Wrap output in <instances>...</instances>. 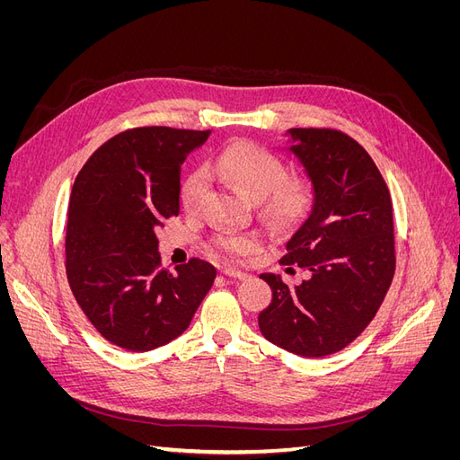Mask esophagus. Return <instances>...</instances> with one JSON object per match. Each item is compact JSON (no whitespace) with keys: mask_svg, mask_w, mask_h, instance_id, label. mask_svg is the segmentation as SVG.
Here are the masks:
<instances>
[{"mask_svg":"<svg viewBox=\"0 0 460 460\" xmlns=\"http://www.w3.org/2000/svg\"><path fill=\"white\" fill-rule=\"evenodd\" d=\"M222 274L232 278V280H247L249 274L247 272H242V270H235V269H225L222 270Z\"/></svg>","mask_w":460,"mask_h":460,"instance_id":"obj_1","label":"esophagus"}]
</instances>
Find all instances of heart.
I'll return each mask as SVG.
<instances>
[{
    "mask_svg": "<svg viewBox=\"0 0 460 460\" xmlns=\"http://www.w3.org/2000/svg\"><path fill=\"white\" fill-rule=\"evenodd\" d=\"M215 169L249 199H264L262 213L276 226H286L299 220L311 205L307 184L301 180H286L284 163L259 146H228L215 159ZM203 190L205 176L201 172H193L184 180L180 199L188 211L198 208ZM213 245L218 255L235 259L252 252L255 240L247 234H222Z\"/></svg>",
    "mask_w": 460,
    "mask_h": 460,
    "instance_id": "1",
    "label": "heart"
}]
</instances>
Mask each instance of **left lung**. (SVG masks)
Returning <instances> with one entry per match:
<instances>
[{"label": "left lung", "instance_id": "8db88e82", "mask_svg": "<svg viewBox=\"0 0 460 460\" xmlns=\"http://www.w3.org/2000/svg\"><path fill=\"white\" fill-rule=\"evenodd\" d=\"M286 137V149L309 180L313 203L280 262L297 264L309 276L289 288L280 274H261L272 301L259 313V330L289 353L326 357L368 326L392 284V198L353 137L326 128H289Z\"/></svg>", "mask_w": 460, "mask_h": 460}]
</instances>
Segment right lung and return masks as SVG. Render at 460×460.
Instances as JSON below:
<instances>
[{
    "instance_id": "right-lung-1",
    "label": "right lung",
    "mask_w": 460,
    "mask_h": 460,
    "mask_svg": "<svg viewBox=\"0 0 460 460\" xmlns=\"http://www.w3.org/2000/svg\"><path fill=\"white\" fill-rule=\"evenodd\" d=\"M211 130L146 127L111 137L82 166L66 211V278L93 328L144 353L182 333L217 269L161 267L155 230L180 213V174Z\"/></svg>"
}]
</instances>
